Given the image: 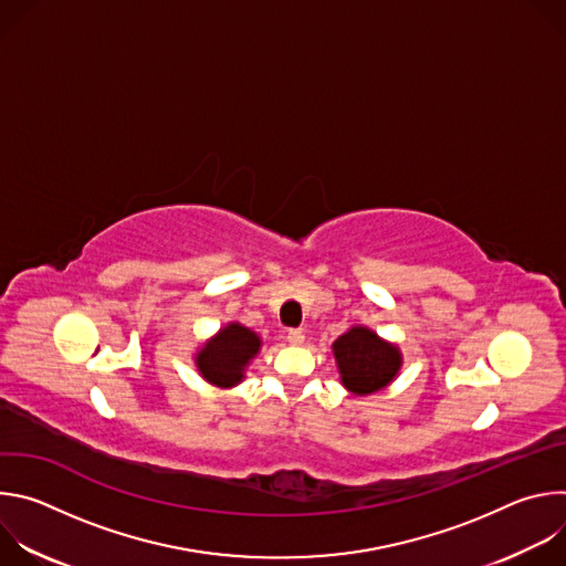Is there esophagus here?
Returning a JSON list of instances; mask_svg holds the SVG:
<instances>
[{
    "label": "esophagus",
    "instance_id": "obj_1",
    "mask_svg": "<svg viewBox=\"0 0 566 566\" xmlns=\"http://www.w3.org/2000/svg\"><path fill=\"white\" fill-rule=\"evenodd\" d=\"M286 340L291 343V345H302L304 343V332L302 329H289V334H286Z\"/></svg>",
    "mask_w": 566,
    "mask_h": 566
}]
</instances>
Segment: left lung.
<instances>
[{"label":"left lung","mask_w":566,"mask_h":566,"mask_svg":"<svg viewBox=\"0 0 566 566\" xmlns=\"http://www.w3.org/2000/svg\"><path fill=\"white\" fill-rule=\"evenodd\" d=\"M332 347L340 380L356 396L380 391L396 378L402 365V356L396 345L378 338L371 329L360 325L343 334Z\"/></svg>","instance_id":"1"}]
</instances>
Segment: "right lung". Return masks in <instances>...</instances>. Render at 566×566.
Wrapping results in <instances>:
<instances>
[{"instance_id":"1","label":"right lung","mask_w":566,"mask_h":566,"mask_svg":"<svg viewBox=\"0 0 566 566\" xmlns=\"http://www.w3.org/2000/svg\"><path fill=\"white\" fill-rule=\"evenodd\" d=\"M260 347L262 340L255 332L239 325V322H230L199 349L195 365L210 385L228 389L244 380V371L258 356Z\"/></svg>"}]
</instances>
